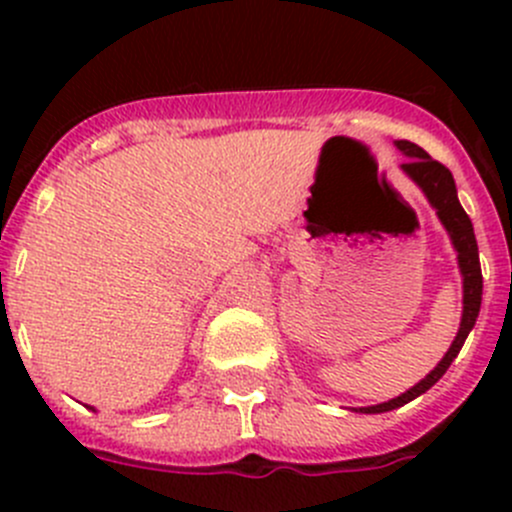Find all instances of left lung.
<instances>
[{"label":"left lung","instance_id":"left-lung-1","mask_svg":"<svg viewBox=\"0 0 512 512\" xmlns=\"http://www.w3.org/2000/svg\"><path fill=\"white\" fill-rule=\"evenodd\" d=\"M396 148L409 158L406 163H401V170H404L418 188H421V193L426 195V200L431 203V208L436 210L441 225L446 227L448 237H451V245L458 257V270H461L463 277V314L456 339H453V344L448 347V352L443 354V359L433 366V371H428L416 386H411L409 391L399 394L396 399H389L384 401V404L376 406H359V409H354L359 411V414H384V411L399 409V406L414 401L416 396L426 394V391L446 374L448 366L453 364V359L461 352L463 342H466V337L471 334V329L476 327L480 297H483V275H480L476 232H473L471 218H468L466 210L458 203L456 180H453L451 170H448L446 165L438 163V160H433L423 148H418L416 143L396 141Z\"/></svg>","mask_w":512,"mask_h":512}]
</instances>
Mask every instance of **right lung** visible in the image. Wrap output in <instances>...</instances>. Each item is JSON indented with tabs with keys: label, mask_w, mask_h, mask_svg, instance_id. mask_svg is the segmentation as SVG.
Here are the masks:
<instances>
[{
	"label": "right lung",
	"mask_w": 512,
	"mask_h": 512,
	"mask_svg": "<svg viewBox=\"0 0 512 512\" xmlns=\"http://www.w3.org/2000/svg\"><path fill=\"white\" fill-rule=\"evenodd\" d=\"M91 409H94V406H91Z\"/></svg>",
	"instance_id": "right-lung-1"
}]
</instances>
